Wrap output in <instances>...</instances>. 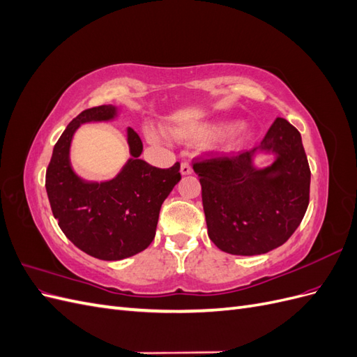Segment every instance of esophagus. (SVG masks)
Returning a JSON list of instances; mask_svg holds the SVG:
<instances>
[{
    "label": "esophagus",
    "instance_id": "esophagus-1",
    "mask_svg": "<svg viewBox=\"0 0 357 357\" xmlns=\"http://www.w3.org/2000/svg\"><path fill=\"white\" fill-rule=\"evenodd\" d=\"M180 172H181L183 176H189V174H192L193 169H192V165L189 164V162H183L181 167H180Z\"/></svg>",
    "mask_w": 357,
    "mask_h": 357
}]
</instances>
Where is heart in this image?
<instances>
[{"mask_svg": "<svg viewBox=\"0 0 357 357\" xmlns=\"http://www.w3.org/2000/svg\"><path fill=\"white\" fill-rule=\"evenodd\" d=\"M225 132L219 138V146L223 150H235L243 147L248 139L252 138V131L247 129V126H232L228 122H218V123H193V125H178L171 128V134L178 139H197V138H205L213 137ZM147 137L152 142H159L160 135L155 131V129H147Z\"/></svg>", "mask_w": 357, "mask_h": 357, "instance_id": "obj_1", "label": "heart"}]
</instances>
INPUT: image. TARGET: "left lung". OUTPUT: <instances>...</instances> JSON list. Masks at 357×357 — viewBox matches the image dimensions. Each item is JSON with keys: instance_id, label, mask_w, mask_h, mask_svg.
<instances>
[{"instance_id": "1", "label": "left lung", "mask_w": 357, "mask_h": 357, "mask_svg": "<svg viewBox=\"0 0 357 357\" xmlns=\"http://www.w3.org/2000/svg\"><path fill=\"white\" fill-rule=\"evenodd\" d=\"M257 149L275 154L276 160L256 169ZM193 171L202 188L208 236L222 252L268 253L284 244L304 219L311 171L299 131L283 117L275 119L259 147L198 160Z\"/></svg>"}]
</instances>
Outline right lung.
<instances>
[{
	"label": "right lung",
	"mask_w": 357,
	"mask_h": 357,
	"mask_svg": "<svg viewBox=\"0 0 357 357\" xmlns=\"http://www.w3.org/2000/svg\"><path fill=\"white\" fill-rule=\"evenodd\" d=\"M117 116L114 105L82 112L66 128L53 147L46 171L52 213L67 238L102 261H121L150 245L156 234L162 202L180 181V164L167 169L139 159L142 138L128 128L131 158L109 181H88L75 174L70 162L74 132L82 123L105 122Z\"/></svg>",
	"instance_id": "1"
}]
</instances>
